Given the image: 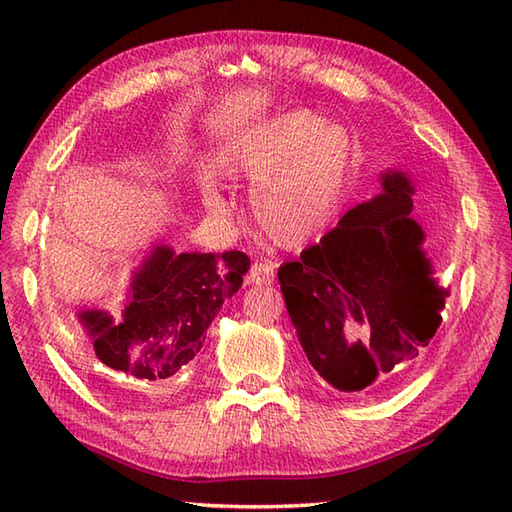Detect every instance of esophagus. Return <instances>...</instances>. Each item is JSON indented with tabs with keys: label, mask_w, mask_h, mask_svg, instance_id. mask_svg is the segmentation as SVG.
Instances as JSON below:
<instances>
[{
	"label": "esophagus",
	"mask_w": 512,
	"mask_h": 512,
	"mask_svg": "<svg viewBox=\"0 0 512 512\" xmlns=\"http://www.w3.org/2000/svg\"><path fill=\"white\" fill-rule=\"evenodd\" d=\"M275 281V266L266 262H255L250 266L248 284L253 286H270Z\"/></svg>",
	"instance_id": "1"
}]
</instances>
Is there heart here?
Segmentation results:
<instances>
[{
  "mask_svg": "<svg viewBox=\"0 0 512 512\" xmlns=\"http://www.w3.org/2000/svg\"><path fill=\"white\" fill-rule=\"evenodd\" d=\"M356 160L352 134L319 114L295 110L259 125L226 145L220 169L233 178L259 180L250 193L257 224L275 244H308L330 224L350 184ZM215 213L228 200L215 180L204 187Z\"/></svg>",
  "mask_w": 512,
  "mask_h": 512,
  "instance_id": "1",
  "label": "heart"
}]
</instances>
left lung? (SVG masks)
I'll list each match as a JSON object with an SVG mask.
<instances>
[{
	"mask_svg": "<svg viewBox=\"0 0 512 512\" xmlns=\"http://www.w3.org/2000/svg\"><path fill=\"white\" fill-rule=\"evenodd\" d=\"M380 187L277 273L310 365L347 394L416 358L440 328L449 297L411 217L413 182L387 169Z\"/></svg>",
	"mask_w": 512,
	"mask_h": 512,
	"instance_id": "left-lung-1",
	"label": "left lung"
}]
</instances>
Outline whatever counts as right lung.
Returning <instances> with one entry per match:
<instances>
[{"label": "right lung", "instance_id": "obj_1", "mask_svg": "<svg viewBox=\"0 0 512 512\" xmlns=\"http://www.w3.org/2000/svg\"><path fill=\"white\" fill-rule=\"evenodd\" d=\"M250 259L239 250L176 253L154 246L134 268L121 319L81 310L76 319L107 367L138 383H167L187 372L224 301L242 288Z\"/></svg>", "mask_w": 512, "mask_h": 512}]
</instances>
